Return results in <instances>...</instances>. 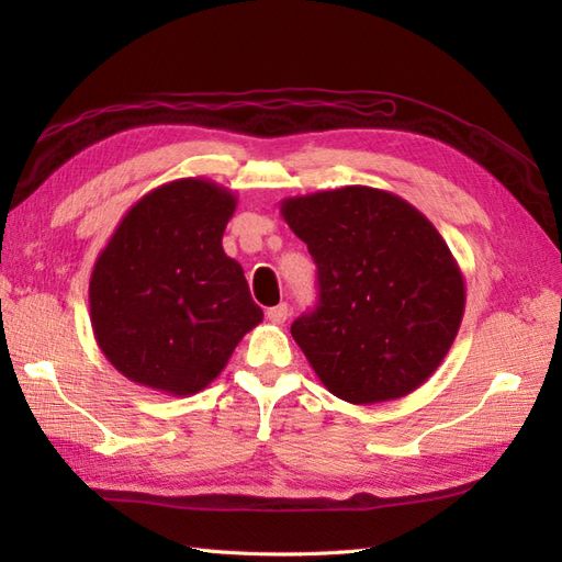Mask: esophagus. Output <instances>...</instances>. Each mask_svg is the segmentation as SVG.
I'll use <instances>...</instances> for the list:
<instances>
[{"label":"esophagus","instance_id":"1","mask_svg":"<svg viewBox=\"0 0 562 562\" xmlns=\"http://www.w3.org/2000/svg\"><path fill=\"white\" fill-rule=\"evenodd\" d=\"M288 314H291V310H288V304H285V302L277 304V307L267 310V318H269L271 323H277V326H281V323H285Z\"/></svg>","mask_w":562,"mask_h":562}]
</instances>
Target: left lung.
<instances>
[{"instance_id":"left-lung-1","label":"left lung","mask_w":562,"mask_h":562,"mask_svg":"<svg viewBox=\"0 0 562 562\" xmlns=\"http://www.w3.org/2000/svg\"><path fill=\"white\" fill-rule=\"evenodd\" d=\"M281 215L318 269V304L293 339L333 396L396 401L450 351L467 288L443 236L405 199L349 184L291 196Z\"/></svg>"}]
</instances>
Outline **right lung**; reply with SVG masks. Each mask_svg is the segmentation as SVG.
Segmentation results:
<instances>
[{
	"instance_id": "obj_1",
	"label": "right lung",
	"mask_w": 562,
	"mask_h": 562,
	"mask_svg": "<svg viewBox=\"0 0 562 562\" xmlns=\"http://www.w3.org/2000/svg\"><path fill=\"white\" fill-rule=\"evenodd\" d=\"M236 196L180 178L135 201L89 281L95 342L135 384L171 396L206 389L262 321L223 234Z\"/></svg>"
}]
</instances>
